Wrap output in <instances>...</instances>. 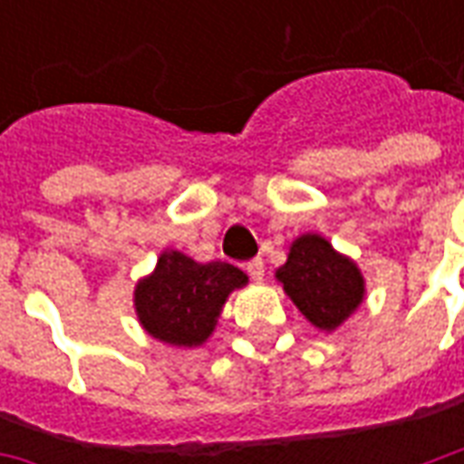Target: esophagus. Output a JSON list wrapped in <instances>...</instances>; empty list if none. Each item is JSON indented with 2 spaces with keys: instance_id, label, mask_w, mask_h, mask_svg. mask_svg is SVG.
Masks as SVG:
<instances>
[{
  "instance_id": "obj_1",
  "label": "esophagus",
  "mask_w": 464,
  "mask_h": 464,
  "mask_svg": "<svg viewBox=\"0 0 464 464\" xmlns=\"http://www.w3.org/2000/svg\"><path fill=\"white\" fill-rule=\"evenodd\" d=\"M246 271L251 276L253 281H263V273H266V266H263L261 258H253V261L246 263Z\"/></svg>"
}]
</instances>
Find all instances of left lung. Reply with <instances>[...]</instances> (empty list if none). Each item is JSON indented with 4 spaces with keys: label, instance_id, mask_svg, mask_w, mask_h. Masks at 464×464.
Masks as SVG:
<instances>
[{
    "label": "left lung",
    "instance_id": "8db88e82",
    "mask_svg": "<svg viewBox=\"0 0 464 464\" xmlns=\"http://www.w3.org/2000/svg\"><path fill=\"white\" fill-rule=\"evenodd\" d=\"M276 278L295 308L325 333L348 321L365 295L358 266L318 233L293 241L288 261L276 271Z\"/></svg>",
    "mask_w": 464,
    "mask_h": 464
}]
</instances>
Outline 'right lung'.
<instances>
[{
  "label": "right lung",
  "instance_id": "add662e5",
  "mask_svg": "<svg viewBox=\"0 0 464 464\" xmlns=\"http://www.w3.org/2000/svg\"><path fill=\"white\" fill-rule=\"evenodd\" d=\"M248 276L231 263H196L181 251H163L151 276L136 283L133 305L143 331L179 348L208 341L223 303Z\"/></svg>",
  "mask_w": 464,
  "mask_h": 464
}]
</instances>
